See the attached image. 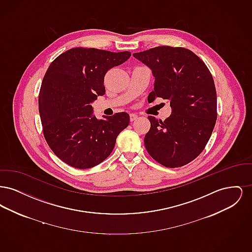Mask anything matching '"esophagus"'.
Instances as JSON below:
<instances>
[{
    "mask_svg": "<svg viewBox=\"0 0 252 252\" xmlns=\"http://www.w3.org/2000/svg\"><path fill=\"white\" fill-rule=\"evenodd\" d=\"M129 117H130V121L133 122V121H135L137 118H138V115H137V114H135V113H130Z\"/></svg>",
    "mask_w": 252,
    "mask_h": 252,
    "instance_id": "obj_1",
    "label": "esophagus"
}]
</instances>
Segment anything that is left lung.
Returning a JSON list of instances; mask_svg holds the SVG:
<instances>
[{"label": "left lung", "instance_id": "1", "mask_svg": "<svg viewBox=\"0 0 252 252\" xmlns=\"http://www.w3.org/2000/svg\"><path fill=\"white\" fill-rule=\"evenodd\" d=\"M133 57L148 66L155 77L148 102L160 97L169 100L172 108L164 121L148 116L151 126L144 137L148 154L165 167L191 162L203 151L216 125L212 73L194 53L182 47L158 46Z\"/></svg>", "mask_w": 252, "mask_h": 252}]
</instances>
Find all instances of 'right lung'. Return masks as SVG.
I'll return each instance as SVG.
<instances>
[{
	"label": "right lung",
	"mask_w": 252,
	"mask_h": 252,
	"mask_svg": "<svg viewBox=\"0 0 252 252\" xmlns=\"http://www.w3.org/2000/svg\"><path fill=\"white\" fill-rule=\"evenodd\" d=\"M130 56L127 51L76 47L50 64L39 92L38 110L50 148L70 166L88 169L101 163L128 126L126 112L98 120L92 105L97 96L105 94L104 78L108 70Z\"/></svg>",
	"instance_id": "1"
}]
</instances>
